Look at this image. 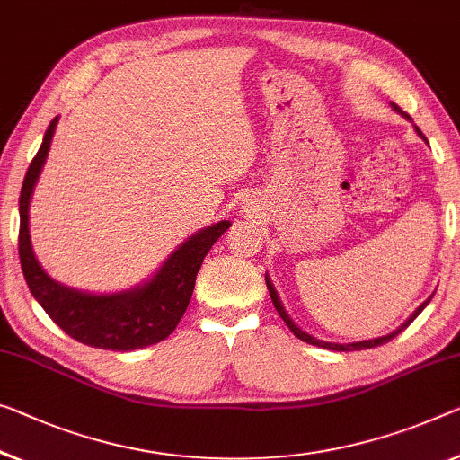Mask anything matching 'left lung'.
Instances as JSON below:
<instances>
[{
    "label": "left lung",
    "instance_id": "1",
    "mask_svg": "<svg viewBox=\"0 0 460 460\" xmlns=\"http://www.w3.org/2000/svg\"><path fill=\"white\" fill-rule=\"evenodd\" d=\"M393 109L394 111H399L402 117H407V119H411L409 115H405V112H402L397 104H393ZM415 131H418V136L423 139V141H428L426 137H423V133L420 131V127H415ZM265 281H267V289H270V296H271V300H273V306H275V310H278V314L281 316V319H284V323L288 324L289 327V331H292V333L298 337V339H302V341H306V343H310V345H316V348H324V349H333V351H359V349H370V348H378V345H383V343H388L391 341V339H394L397 337L402 329H407L409 324H411L415 319H418V314L421 313L423 308L428 306V302L432 300V298H428L426 302L421 304V306L415 310V313L409 316V319L401 324V327L397 329V331H393V333H388V335H385V337H378V339H368V341H358V343H329V341H321V339H316V337H313V335H308V333H304V331L298 327V324H294V321L289 319L288 316V313L284 310V304H281V300H279V296H278V292H275V288H273V284H271V279L267 278L265 275Z\"/></svg>",
    "mask_w": 460,
    "mask_h": 460
}]
</instances>
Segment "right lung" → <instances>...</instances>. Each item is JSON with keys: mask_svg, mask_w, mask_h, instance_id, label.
I'll return each instance as SVG.
<instances>
[{"mask_svg": "<svg viewBox=\"0 0 460 460\" xmlns=\"http://www.w3.org/2000/svg\"><path fill=\"white\" fill-rule=\"evenodd\" d=\"M58 121L59 117H55L49 125L20 190L18 252L26 284L53 323H58L75 341L112 351H131L158 343L172 333L185 314L193 296L197 271L201 270L203 259L216 240L230 228V222L222 220L208 226L185 240L144 286L117 294H88L61 286L42 271L32 252L28 232V206Z\"/></svg>", "mask_w": 460, "mask_h": 460, "instance_id": "right-lung-1", "label": "right lung"}]
</instances>
